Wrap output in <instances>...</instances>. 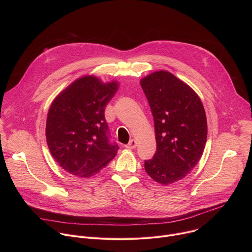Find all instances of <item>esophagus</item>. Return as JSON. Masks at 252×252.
Wrapping results in <instances>:
<instances>
[{
  "mask_svg": "<svg viewBox=\"0 0 252 252\" xmlns=\"http://www.w3.org/2000/svg\"><path fill=\"white\" fill-rule=\"evenodd\" d=\"M136 146H137L136 140H135V139H131V140L127 143V145L126 146V149H127V150H133V149L136 148Z\"/></svg>",
  "mask_w": 252,
  "mask_h": 252,
  "instance_id": "obj_1",
  "label": "esophagus"
}]
</instances>
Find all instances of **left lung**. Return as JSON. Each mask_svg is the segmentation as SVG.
<instances>
[{
	"mask_svg": "<svg viewBox=\"0 0 252 252\" xmlns=\"http://www.w3.org/2000/svg\"><path fill=\"white\" fill-rule=\"evenodd\" d=\"M155 121L157 152L145 169L168 186L185 178L199 161L207 137L204 107L197 94L167 70L140 80Z\"/></svg>",
	"mask_w": 252,
	"mask_h": 252,
	"instance_id": "obj_1",
	"label": "left lung"
}]
</instances>
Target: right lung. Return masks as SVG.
I'll return each mask as SVG.
<instances>
[{"mask_svg":"<svg viewBox=\"0 0 252 252\" xmlns=\"http://www.w3.org/2000/svg\"><path fill=\"white\" fill-rule=\"evenodd\" d=\"M118 90L116 81L84 76L53 100L46 138L52 157L66 172L87 178L116 157L119 147L110 142L104 109Z\"/></svg>","mask_w":252,"mask_h":252,"instance_id":"1","label":"right lung"}]
</instances>
